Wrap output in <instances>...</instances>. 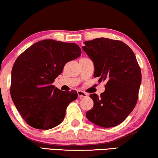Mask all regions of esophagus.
<instances>
[{
    "label": "esophagus",
    "instance_id": "34e87169",
    "mask_svg": "<svg viewBox=\"0 0 158 158\" xmlns=\"http://www.w3.org/2000/svg\"><path fill=\"white\" fill-rule=\"evenodd\" d=\"M77 96H78L80 98H83V97H87L88 94L85 92L82 91L81 90H77Z\"/></svg>",
    "mask_w": 158,
    "mask_h": 158
}]
</instances>
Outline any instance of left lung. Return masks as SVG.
<instances>
[{
  "instance_id": "obj_1",
  "label": "left lung",
  "mask_w": 158,
  "mask_h": 158,
  "mask_svg": "<svg viewBox=\"0 0 158 158\" xmlns=\"http://www.w3.org/2000/svg\"><path fill=\"white\" fill-rule=\"evenodd\" d=\"M83 49L94 64L95 77L106 81L105 91L90 94L94 107L86 117L105 128L126 119L137 102L142 81L141 69L135 53L122 41L97 38L83 42Z\"/></svg>"
}]
</instances>
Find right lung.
Wrapping results in <instances>:
<instances>
[{
    "mask_svg": "<svg viewBox=\"0 0 158 158\" xmlns=\"http://www.w3.org/2000/svg\"><path fill=\"white\" fill-rule=\"evenodd\" d=\"M75 43L44 40L21 54L11 71L10 96L17 110L29 126L49 129L64 120L76 90L64 92L52 85L64 64L81 56Z\"/></svg>",
    "mask_w": 158,
    "mask_h": 158,
    "instance_id": "right-lung-1",
    "label": "right lung"
}]
</instances>
